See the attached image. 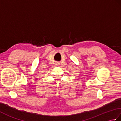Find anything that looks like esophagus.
Masks as SVG:
<instances>
[{"label": "esophagus", "mask_w": 121, "mask_h": 121, "mask_svg": "<svg viewBox=\"0 0 121 121\" xmlns=\"http://www.w3.org/2000/svg\"><path fill=\"white\" fill-rule=\"evenodd\" d=\"M58 65V63H56V65Z\"/></svg>", "instance_id": "esophagus-1"}]
</instances>
